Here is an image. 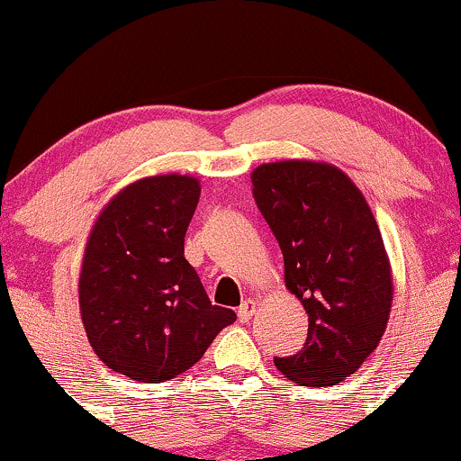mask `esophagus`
Returning <instances> with one entry per match:
<instances>
[{
  "label": "esophagus",
  "instance_id": "obj_1",
  "mask_svg": "<svg viewBox=\"0 0 461 461\" xmlns=\"http://www.w3.org/2000/svg\"><path fill=\"white\" fill-rule=\"evenodd\" d=\"M256 312H258V301L247 299V301H242V305L238 308V319H240L242 322H247V321H251V316L256 314Z\"/></svg>",
  "mask_w": 461,
  "mask_h": 461
}]
</instances>
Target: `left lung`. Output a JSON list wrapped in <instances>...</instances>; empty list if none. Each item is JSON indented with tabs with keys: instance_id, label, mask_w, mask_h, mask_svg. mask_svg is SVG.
Returning <instances> with one entry per match:
<instances>
[{
	"instance_id": "8db88e82",
	"label": "left lung",
	"mask_w": 461,
	"mask_h": 461,
	"mask_svg": "<svg viewBox=\"0 0 461 461\" xmlns=\"http://www.w3.org/2000/svg\"><path fill=\"white\" fill-rule=\"evenodd\" d=\"M253 197L284 253L285 288L308 312V340L275 366L301 385H336L382 340L393 267L373 210L342 168L316 160L267 162Z\"/></svg>"
}]
</instances>
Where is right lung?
Masks as SVG:
<instances>
[{"label":"right lung","mask_w":461,"mask_h":461,"mask_svg":"<svg viewBox=\"0 0 461 461\" xmlns=\"http://www.w3.org/2000/svg\"><path fill=\"white\" fill-rule=\"evenodd\" d=\"M201 194L193 176H151L121 188L91 227L79 271V314L93 351L114 373L168 382L197 364L236 312L212 305L184 258Z\"/></svg>","instance_id":"1"}]
</instances>
